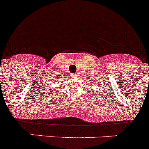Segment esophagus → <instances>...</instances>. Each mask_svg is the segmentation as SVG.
<instances>
[{"label":"esophagus","mask_w":149,"mask_h":149,"mask_svg":"<svg viewBox=\"0 0 149 149\" xmlns=\"http://www.w3.org/2000/svg\"><path fill=\"white\" fill-rule=\"evenodd\" d=\"M78 74H72V77H77Z\"/></svg>","instance_id":"esophagus-1"}]
</instances>
